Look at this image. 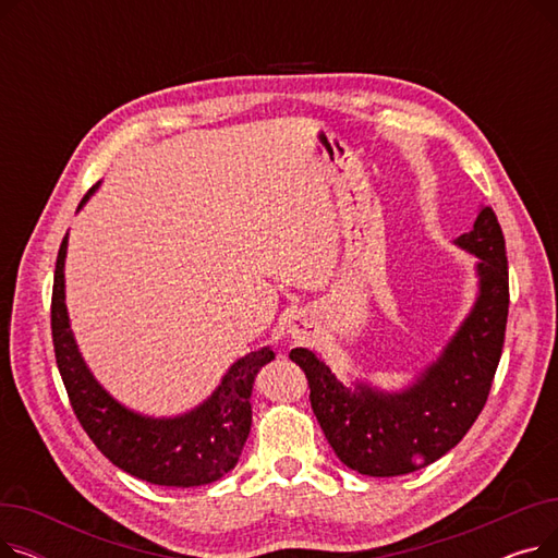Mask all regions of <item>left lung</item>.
I'll return each instance as SVG.
<instances>
[{
    "label": "left lung",
    "instance_id": "left-lung-1",
    "mask_svg": "<svg viewBox=\"0 0 558 558\" xmlns=\"http://www.w3.org/2000/svg\"><path fill=\"white\" fill-rule=\"evenodd\" d=\"M457 244L480 257V296L444 355L412 389L379 393L360 385L353 391L310 350L289 353L307 375L310 402L328 444L362 475L398 477L441 459L488 400L509 316L507 248L493 208H482L473 230Z\"/></svg>",
    "mask_w": 558,
    "mask_h": 558
}]
</instances>
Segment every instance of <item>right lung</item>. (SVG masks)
<instances>
[{"label": "right lung", "mask_w": 558, "mask_h": 558, "mask_svg": "<svg viewBox=\"0 0 558 558\" xmlns=\"http://www.w3.org/2000/svg\"><path fill=\"white\" fill-rule=\"evenodd\" d=\"M95 192L90 187L81 205ZM78 205V208H81ZM68 234L56 257L51 291V339L56 364L74 414L93 444L124 473L158 486H203L230 473L251 432L255 377L276 360L269 348L234 362L219 389L194 412L179 418H144L114 402L83 364L65 307Z\"/></svg>", "instance_id": "add662e5"}]
</instances>
